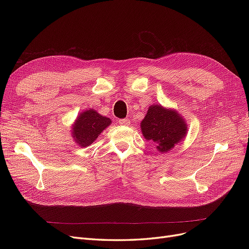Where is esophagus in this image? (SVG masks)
<instances>
[{"label":"esophagus","mask_w":249,"mask_h":249,"mask_svg":"<svg viewBox=\"0 0 249 249\" xmlns=\"http://www.w3.org/2000/svg\"><path fill=\"white\" fill-rule=\"evenodd\" d=\"M119 124L122 125H129L131 123H130V119L129 118H123V119H119L118 120Z\"/></svg>","instance_id":"34e87169"}]
</instances>
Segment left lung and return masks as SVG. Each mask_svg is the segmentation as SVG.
Returning a JSON list of instances; mask_svg holds the SVG:
<instances>
[{
    "label": "left lung",
    "mask_w": 249,
    "mask_h": 249,
    "mask_svg": "<svg viewBox=\"0 0 249 249\" xmlns=\"http://www.w3.org/2000/svg\"><path fill=\"white\" fill-rule=\"evenodd\" d=\"M187 124L176 110L163 108L161 105L149 106L140 123L143 137L153 142L157 149L166 153L182 141L187 135Z\"/></svg>",
    "instance_id": "8db88e82"
}]
</instances>
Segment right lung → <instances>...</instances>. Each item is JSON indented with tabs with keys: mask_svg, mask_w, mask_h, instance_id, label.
<instances>
[{
	"mask_svg": "<svg viewBox=\"0 0 249 249\" xmlns=\"http://www.w3.org/2000/svg\"><path fill=\"white\" fill-rule=\"evenodd\" d=\"M111 123L110 118L99 114L93 109H88L82 112L72 124L71 136L78 145L86 147L93 143Z\"/></svg>",
	"mask_w": 249,
	"mask_h": 249,
	"instance_id": "add662e5",
	"label": "right lung"
}]
</instances>
